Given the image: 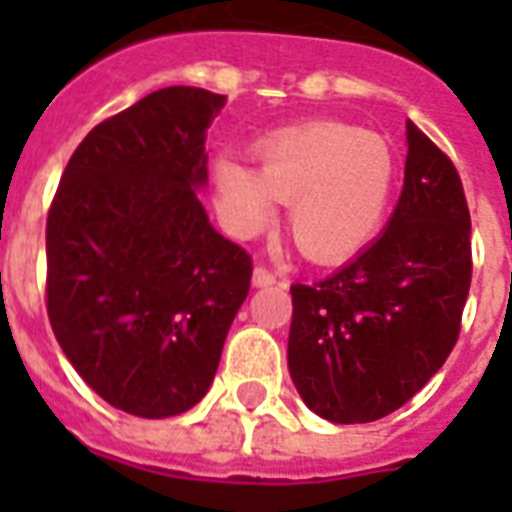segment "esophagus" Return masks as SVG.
Here are the masks:
<instances>
[{"instance_id": "obj_1", "label": "esophagus", "mask_w": 512, "mask_h": 512, "mask_svg": "<svg viewBox=\"0 0 512 512\" xmlns=\"http://www.w3.org/2000/svg\"><path fill=\"white\" fill-rule=\"evenodd\" d=\"M252 284L255 287H271V284H276V273L271 268H265V265H257L252 271Z\"/></svg>"}]
</instances>
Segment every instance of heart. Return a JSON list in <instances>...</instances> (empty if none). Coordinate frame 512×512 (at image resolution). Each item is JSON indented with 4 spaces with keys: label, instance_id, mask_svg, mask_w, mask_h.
<instances>
[{
    "label": "heart",
    "instance_id": "b5f03b06",
    "mask_svg": "<svg viewBox=\"0 0 512 512\" xmlns=\"http://www.w3.org/2000/svg\"><path fill=\"white\" fill-rule=\"evenodd\" d=\"M257 170L233 156L215 164L217 209L239 236L257 233L287 204V228L305 257L340 263L377 236L388 212L396 156L372 130L305 122L255 146Z\"/></svg>",
    "mask_w": 512,
    "mask_h": 512
}]
</instances>
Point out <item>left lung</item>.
<instances>
[{"mask_svg":"<svg viewBox=\"0 0 512 512\" xmlns=\"http://www.w3.org/2000/svg\"><path fill=\"white\" fill-rule=\"evenodd\" d=\"M404 188L380 239L319 284H292L289 374L313 412L356 425L396 412L457 345L473 276L452 159L406 122Z\"/></svg>","mask_w":512,"mask_h":512,"instance_id":"8db88e82","label":"left lung"}]
</instances>
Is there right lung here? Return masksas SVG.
<instances>
[{"label":"right lung","instance_id":"1","mask_svg":"<svg viewBox=\"0 0 512 512\" xmlns=\"http://www.w3.org/2000/svg\"><path fill=\"white\" fill-rule=\"evenodd\" d=\"M225 95L164 87L103 119L47 212V316L82 380L162 420L199 404L249 295L252 257L196 199Z\"/></svg>","mask_w":512,"mask_h":512}]
</instances>
